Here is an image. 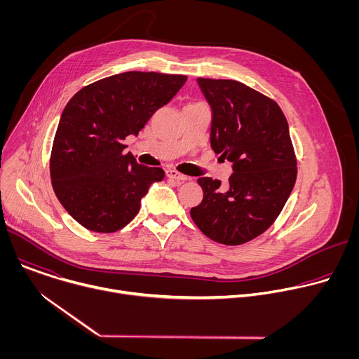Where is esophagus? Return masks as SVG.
<instances>
[{
  "label": "esophagus",
  "mask_w": 359,
  "mask_h": 359,
  "mask_svg": "<svg viewBox=\"0 0 359 359\" xmlns=\"http://www.w3.org/2000/svg\"><path fill=\"white\" fill-rule=\"evenodd\" d=\"M166 176H168L169 179H173V180H179V182H184V180H187V179H189L186 175H182V173H179L177 170H173V169H169V170H166Z\"/></svg>",
  "instance_id": "obj_1"
}]
</instances>
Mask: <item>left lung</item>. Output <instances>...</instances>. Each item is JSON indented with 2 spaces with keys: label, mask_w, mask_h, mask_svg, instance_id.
I'll return each instance as SVG.
<instances>
[{
  "label": "left lung",
  "mask_w": 359,
  "mask_h": 359,
  "mask_svg": "<svg viewBox=\"0 0 359 359\" xmlns=\"http://www.w3.org/2000/svg\"><path fill=\"white\" fill-rule=\"evenodd\" d=\"M213 112L210 143L233 163L227 184L200 177L203 200L190 210L200 231L226 245L263 234L297 179L288 123L277 102L233 79L197 78Z\"/></svg>",
  "instance_id": "obj_1"
}]
</instances>
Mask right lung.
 <instances>
[{"instance_id": "1", "label": "right lung", "mask_w": 359, "mask_h": 359, "mask_svg": "<svg viewBox=\"0 0 359 359\" xmlns=\"http://www.w3.org/2000/svg\"><path fill=\"white\" fill-rule=\"evenodd\" d=\"M186 75L130 71L99 79L67 104L54 137L49 173L64 209L85 229L115 233L139 213L161 168L139 165L123 153L150 116L184 85Z\"/></svg>"}]
</instances>
